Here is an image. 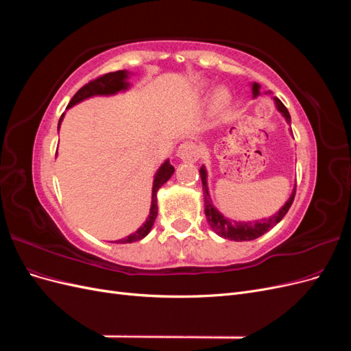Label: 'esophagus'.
Masks as SVG:
<instances>
[{"label": "esophagus", "instance_id": "esophagus-1", "mask_svg": "<svg viewBox=\"0 0 351 351\" xmlns=\"http://www.w3.org/2000/svg\"><path fill=\"white\" fill-rule=\"evenodd\" d=\"M177 156L180 159H183V161L193 162V161H196V159L199 158V147H197V145L195 142H190V141L183 142L182 145L178 146Z\"/></svg>", "mask_w": 351, "mask_h": 351}]
</instances>
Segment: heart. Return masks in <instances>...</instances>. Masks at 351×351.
<instances>
[{"mask_svg": "<svg viewBox=\"0 0 351 351\" xmlns=\"http://www.w3.org/2000/svg\"><path fill=\"white\" fill-rule=\"evenodd\" d=\"M226 99H227V93L224 90H219L217 93V102L222 104V102H226Z\"/></svg>", "mask_w": 351, "mask_h": 351, "instance_id": "heart-1", "label": "heart"}]
</instances>
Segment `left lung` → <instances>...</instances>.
I'll list each match as a JSON object with an SVG mask.
<instances>
[{
  "label": "left lung",
  "instance_id": "left-lung-1",
  "mask_svg": "<svg viewBox=\"0 0 351 351\" xmlns=\"http://www.w3.org/2000/svg\"><path fill=\"white\" fill-rule=\"evenodd\" d=\"M253 95L258 97L259 95V84L253 83ZM275 104H277V108L281 111V114L285 117L287 123H291V117L289 110L285 108V105L278 99L275 98ZM199 174L202 178V184H204V199H205V215L209 222L210 228L214 230L217 234L221 237L228 239V240H234V241H249L261 237L265 232L269 231L274 226H277L278 222L285 217L287 212H289L290 206L293 205V200L295 196V189L290 199L287 200V204L277 212V214L272 215L268 219H261L256 222H237V221H231L226 218L224 215H221L219 212L214 208V205L210 204L209 195H208V186H206V169L205 167H202L199 169Z\"/></svg>",
  "mask_w": 351,
  "mask_h": 351
}]
</instances>
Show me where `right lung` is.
<instances>
[{
	"label": "right lung",
	"instance_id": "right-lung-1",
	"mask_svg": "<svg viewBox=\"0 0 351 351\" xmlns=\"http://www.w3.org/2000/svg\"><path fill=\"white\" fill-rule=\"evenodd\" d=\"M129 77L127 76V73L124 70H119V71H112V73H107V74H102V76L93 79L90 82H88L84 86H82L76 95L71 98V101L69 102V108L73 107L74 104H77L83 99L90 98L93 95H112L117 93L119 90L127 89L129 86V83L125 82V79ZM62 120V115L58 121V129H60V123ZM174 173V167L169 164V161H165L162 164V167L158 169V173L155 176L154 180V187H152V205H151V212H149V217H147L145 224L137 230L133 234L127 236L125 239L119 240V243H133V241H139L141 239H143L147 232L151 231L155 218L158 215V205H156V192L158 189L161 187L164 183L168 182V178L173 176Z\"/></svg>",
	"mask_w": 351,
	"mask_h": 351
}]
</instances>
